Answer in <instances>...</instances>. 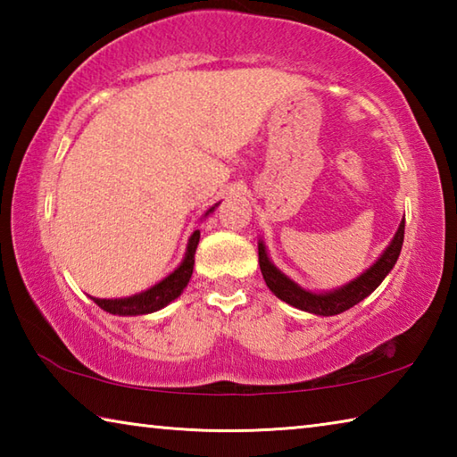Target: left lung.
Masks as SVG:
<instances>
[{"label":"left lung","mask_w":457,"mask_h":457,"mask_svg":"<svg viewBox=\"0 0 457 457\" xmlns=\"http://www.w3.org/2000/svg\"><path fill=\"white\" fill-rule=\"evenodd\" d=\"M405 236V221H401L395 237L389 244V247L383 252V256L378 258L373 266H370L365 274H361L357 280L343 286L335 292L327 294H312L300 288L298 284H294L290 278H286L280 270H278L272 262L268 260L264 244H258V262L262 276L268 284V288L272 290L278 298L284 300L292 306L300 308V311L320 314V316H335L345 311H349L354 304H359L362 298H367L378 284L385 280V276L391 272L393 266L401 253V245H403Z\"/></svg>","instance_id":"left-lung-1"}]
</instances>
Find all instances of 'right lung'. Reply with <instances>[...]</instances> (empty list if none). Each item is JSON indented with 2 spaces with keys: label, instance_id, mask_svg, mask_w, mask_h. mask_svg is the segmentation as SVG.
Returning <instances> with one entry per match:
<instances>
[{
  "label": "right lung",
  "instance_id": "1",
  "mask_svg": "<svg viewBox=\"0 0 457 457\" xmlns=\"http://www.w3.org/2000/svg\"><path fill=\"white\" fill-rule=\"evenodd\" d=\"M197 244H199V231L195 229L193 231V236L189 237L187 253H185V260L181 262V266L177 268L173 274H169L163 282L153 286L151 290L137 294V296H130V298H119V300L92 298V300H95L103 311L111 314H119V316H137V314H149V312L159 311V308L167 306L171 300L179 296L185 286H187L189 278L193 274V264H195Z\"/></svg>",
  "mask_w": 457,
  "mask_h": 457
}]
</instances>
